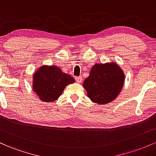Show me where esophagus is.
Here are the masks:
<instances>
[{"instance_id": "34e87169", "label": "esophagus", "mask_w": 156, "mask_h": 156, "mask_svg": "<svg viewBox=\"0 0 156 156\" xmlns=\"http://www.w3.org/2000/svg\"><path fill=\"white\" fill-rule=\"evenodd\" d=\"M75 80H76V81L79 83H81L82 82H83V77H82V76H76V77H75Z\"/></svg>"}]
</instances>
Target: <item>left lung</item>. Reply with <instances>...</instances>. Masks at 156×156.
I'll use <instances>...</instances> for the list:
<instances>
[{"label": "left lung", "mask_w": 156, "mask_h": 156, "mask_svg": "<svg viewBox=\"0 0 156 156\" xmlns=\"http://www.w3.org/2000/svg\"><path fill=\"white\" fill-rule=\"evenodd\" d=\"M125 73L115 62L95 64L83 86L93 102L105 105L113 101L122 91Z\"/></svg>", "instance_id": "8db88e82"}]
</instances>
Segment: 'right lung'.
Segmentation results:
<instances>
[{
	"label": "right lung",
	"instance_id": "right-lung-1",
	"mask_svg": "<svg viewBox=\"0 0 156 156\" xmlns=\"http://www.w3.org/2000/svg\"><path fill=\"white\" fill-rule=\"evenodd\" d=\"M75 80L62 72L57 66L43 65L32 76V90L44 102H54L62 95L64 89Z\"/></svg>",
	"mask_w": 156,
	"mask_h": 156
}]
</instances>
